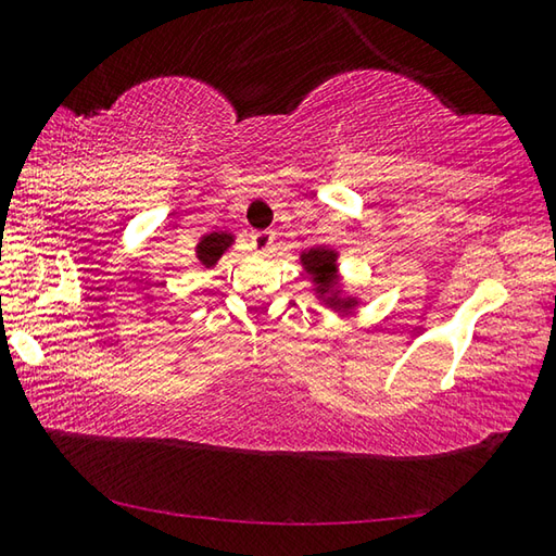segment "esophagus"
<instances>
[{"label":"esophagus","instance_id":"esophagus-1","mask_svg":"<svg viewBox=\"0 0 556 556\" xmlns=\"http://www.w3.org/2000/svg\"><path fill=\"white\" fill-rule=\"evenodd\" d=\"M273 241H276V233H273L270 229H263V231H253V233H251V243H253V249L261 251V253L270 251Z\"/></svg>","mask_w":556,"mask_h":556}]
</instances>
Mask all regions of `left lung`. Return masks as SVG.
Segmentation results:
<instances>
[{
	"label": "left lung",
	"mask_w": 556,
	"mask_h": 556,
	"mask_svg": "<svg viewBox=\"0 0 556 556\" xmlns=\"http://www.w3.org/2000/svg\"><path fill=\"white\" fill-rule=\"evenodd\" d=\"M305 270L313 276V283H315V293H319V298H327L325 303L334 305L339 309H349L354 305V300H339L334 295V286H337V253L329 251L325 247H317V249H309L305 251L303 256Z\"/></svg>",
	"instance_id": "left-lung-1"
}]
</instances>
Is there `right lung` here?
Returning <instances> with one entry per match:
<instances>
[{
  "label": "right lung",
  "mask_w": 556,
  "mask_h": 556,
  "mask_svg": "<svg viewBox=\"0 0 556 556\" xmlns=\"http://www.w3.org/2000/svg\"><path fill=\"white\" fill-rule=\"evenodd\" d=\"M231 247V233L212 231L198 243V258L202 266L212 268L222 258V253Z\"/></svg>",
  "instance_id": "right-lung-1"
}]
</instances>
